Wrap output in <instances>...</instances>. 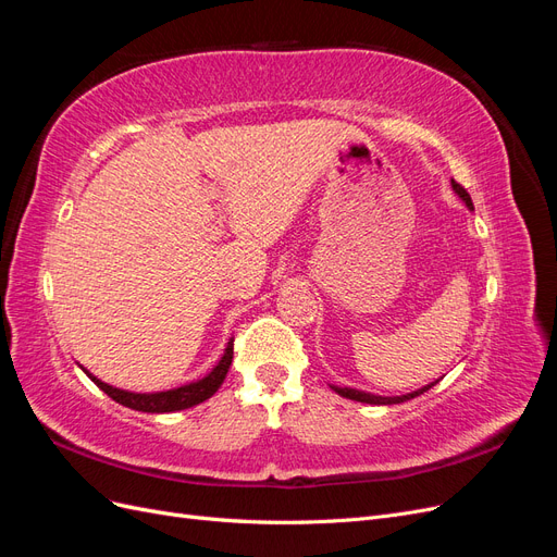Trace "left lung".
<instances>
[{
  "mask_svg": "<svg viewBox=\"0 0 557 557\" xmlns=\"http://www.w3.org/2000/svg\"><path fill=\"white\" fill-rule=\"evenodd\" d=\"M450 183H453V190L462 197L465 205H467L469 209H474V205H471V197H469V193L462 188V185H460L458 181H450ZM434 383H436V381H434ZM434 383H430V385H423V387H420V391L407 393V395H401V397H381V395H372V393H362V391H356V387H336V385H332V391H334V393H339L342 397L356 399V401H364V404H401V401H409V399H413V397H418V395L428 393Z\"/></svg>",
  "mask_w": 557,
  "mask_h": 557,
  "instance_id": "8db88e82",
  "label": "left lung"
}]
</instances>
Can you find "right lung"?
Masks as SVG:
<instances>
[{
  "label": "right lung",
  "instance_id": "obj_1",
  "mask_svg": "<svg viewBox=\"0 0 557 557\" xmlns=\"http://www.w3.org/2000/svg\"><path fill=\"white\" fill-rule=\"evenodd\" d=\"M232 358H234V339L227 342L223 358L211 369V374H207L205 379H199L195 383L181 385V387H174V391H164V393H127V391H121V387L102 383L97 376H92L88 369H83V372L92 379V383L97 387H102V391L111 399L123 404V407H127V409L144 411V413H172V411H181V409H190V407H195V404L209 399L218 391V387L223 385V381L230 372Z\"/></svg>",
  "mask_w": 557,
  "mask_h": 557
}]
</instances>
